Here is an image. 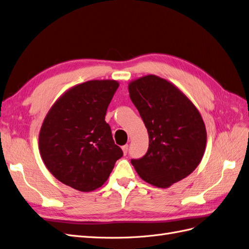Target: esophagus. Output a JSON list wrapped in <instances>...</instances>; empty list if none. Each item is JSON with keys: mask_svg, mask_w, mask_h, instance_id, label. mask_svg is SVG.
I'll return each mask as SVG.
<instances>
[{"mask_svg": "<svg viewBox=\"0 0 249 249\" xmlns=\"http://www.w3.org/2000/svg\"><path fill=\"white\" fill-rule=\"evenodd\" d=\"M122 150H123L124 155H126L127 152H128V145H124V146L122 147Z\"/></svg>", "mask_w": 249, "mask_h": 249, "instance_id": "34e87169", "label": "esophagus"}]
</instances>
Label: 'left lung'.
I'll list each match as a JSON object with an SVG mask.
<instances>
[{
  "label": "left lung",
  "mask_w": 249,
  "mask_h": 249,
  "mask_svg": "<svg viewBox=\"0 0 249 249\" xmlns=\"http://www.w3.org/2000/svg\"><path fill=\"white\" fill-rule=\"evenodd\" d=\"M128 90L149 134L147 153L131 164L146 182L169 188L202 160L207 130L201 115L180 89L155 75L131 81Z\"/></svg>",
  "instance_id": "left-lung-1"
}]
</instances>
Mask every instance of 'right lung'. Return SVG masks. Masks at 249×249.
Returning <instances> with one entry per match:
<instances>
[{
    "instance_id": "add662e5",
    "label": "right lung",
    "mask_w": 249,
    "mask_h": 249,
    "mask_svg": "<svg viewBox=\"0 0 249 249\" xmlns=\"http://www.w3.org/2000/svg\"><path fill=\"white\" fill-rule=\"evenodd\" d=\"M118 88L116 80L75 85L47 113L38 138L40 156L55 178L71 188H100L123 156L104 120Z\"/></svg>"
}]
</instances>
